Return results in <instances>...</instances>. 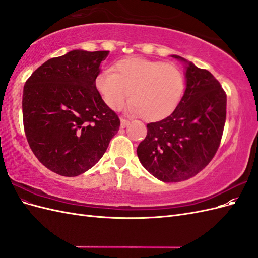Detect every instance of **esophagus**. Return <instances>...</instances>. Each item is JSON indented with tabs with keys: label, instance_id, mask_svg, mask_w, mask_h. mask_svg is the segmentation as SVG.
Masks as SVG:
<instances>
[{
	"label": "esophagus",
	"instance_id": "34e87169",
	"mask_svg": "<svg viewBox=\"0 0 258 258\" xmlns=\"http://www.w3.org/2000/svg\"><path fill=\"white\" fill-rule=\"evenodd\" d=\"M129 123H130V121H129V120H127V119H124V118H120V127H121V128H124V127H127Z\"/></svg>",
	"mask_w": 258,
	"mask_h": 258
}]
</instances>
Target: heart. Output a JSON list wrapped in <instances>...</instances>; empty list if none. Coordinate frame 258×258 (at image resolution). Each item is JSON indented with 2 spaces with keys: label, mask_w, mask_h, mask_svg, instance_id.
<instances>
[{
  "label": "heart",
  "mask_w": 258,
  "mask_h": 258,
  "mask_svg": "<svg viewBox=\"0 0 258 258\" xmlns=\"http://www.w3.org/2000/svg\"><path fill=\"white\" fill-rule=\"evenodd\" d=\"M116 70H104L97 80L100 93L113 110H118L131 97V112L146 120H159L172 114L181 102L185 81L176 67L131 57L120 60Z\"/></svg>",
  "instance_id": "heart-1"
}]
</instances>
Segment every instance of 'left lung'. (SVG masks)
I'll return each mask as SVG.
<instances>
[{"instance_id": "left-lung-1", "label": "left lung", "mask_w": 258, "mask_h": 258, "mask_svg": "<svg viewBox=\"0 0 258 258\" xmlns=\"http://www.w3.org/2000/svg\"><path fill=\"white\" fill-rule=\"evenodd\" d=\"M184 63L186 88L167 118L147 123L137 154L142 166L162 182H181L199 173L212 160L226 120V93L208 70L177 54Z\"/></svg>"}]
</instances>
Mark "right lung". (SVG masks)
I'll use <instances>...</instances> for the list:
<instances>
[{
    "label": "right lung",
    "instance_id": "1",
    "mask_svg": "<svg viewBox=\"0 0 258 258\" xmlns=\"http://www.w3.org/2000/svg\"><path fill=\"white\" fill-rule=\"evenodd\" d=\"M107 50L75 49L43 63L23 87L28 143L52 172L77 176L104 155L120 120L101 98L96 79Z\"/></svg>",
    "mask_w": 258,
    "mask_h": 258
}]
</instances>
